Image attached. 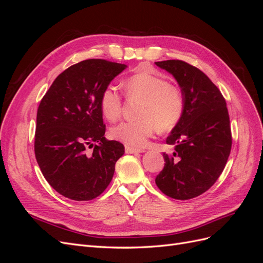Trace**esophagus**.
<instances>
[{
    "label": "esophagus",
    "instance_id": "34e87169",
    "mask_svg": "<svg viewBox=\"0 0 263 263\" xmlns=\"http://www.w3.org/2000/svg\"><path fill=\"white\" fill-rule=\"evenodd\" d=\"M125 153H126V154H139V153H144V150L136 149V148H132V147L126 146V147H125Z\"/></svg>",
    "mask_w": 263,
    "mask_h": 263
}]
</instances>
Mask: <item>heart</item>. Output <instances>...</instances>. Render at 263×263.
<instances>
[{
  "mask_svg": "<svg viewBox=\"0 0 263 263\" xmlns=\"http://www.w3.org/2000/svg\"><path fill=\"white\" fill-rule=\"evenodd\" d=\"M130 98L142 99L140 119L122 122L110 129V137L132 148L144 147L156 128L166 132L180 122L184 112V97L177 85L168 83L156 70L144 67L124 82ZM103 115L110 122L121 116L123 101L117 87L106 86L100 98Z\"/></svg>",
  "mask_w": 263,
  "mask_h": 263,
  "instance_id": "heart-1",
  "label": "heart"
}]
</instances>
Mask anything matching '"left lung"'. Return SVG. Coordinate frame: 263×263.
Wrapping results in <instances>:
<instances>
[{
	"instance_id": "left-lung-1",
	"label": "left lung",
	"mask_w": 263,
	"mask_h": 263,
	"mask_svg": "<svg viewBox=\"0 0 263 263\" xmlns=\"http://www.w3.org/2000/svg\"><path fill=\"white\" fill-rule=\"evenodd\" d=\"M156 65L173 76L184 97V112L166 138L174 150L163 153L164 168L156 184L172 198L190 200L217 181L228 160L232 132L226 101L200 69L182 60Z\"/></svg>"
}]
</instances>
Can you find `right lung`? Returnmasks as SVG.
<instances>
[{
  "label": "right lung",
  "mask_w": 263,
  "mask_h": 263,
  "mask_svg": "<svg viewBox=\"0 0 263 263\" xmlns=\"http://www.w3.org/2000/svg\"><path fill=\"white\" fill-rule=\"evenodd\" d=\"M126 65L89 59L52 82L37 110L35 156L47 182L65 197L90 201L104 192L124 145L105 139L103 90Z\"/></svg>",
  "instance_id": "add662e5"
}]
</instances>
